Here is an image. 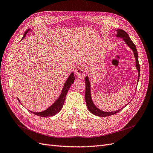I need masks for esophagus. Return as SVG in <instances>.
<instances>
[{
    "label": "esophagus",
    "mask_w": 153,
    "mask_h": 153,
    "mask_svg": "<svg viewBox=\"0 0 153 153\" xmlns=\"http://www.w3.org/2000/svg\"><path fill=\"white\" fill-rule=\"evenodd\" d=\"M75 73L76 76L79 79H84L86 74V67L83 65L78 66L75 69Z\"/></svg>",
    "instance_id": "1"
}]
</instances>
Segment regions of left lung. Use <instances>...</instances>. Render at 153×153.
<instances>
[{"instance_id":"obj_1","label":"left lung","mask_w":153,"mask_h":153,"mask_svg":"<svg viewBox=\"0 0 153 153\" xmlns=\"http://www.w3.org/2000/svg\"><path fill=\"white\" fill-rule=\"evenodd\" d=\"M116 31H117L116 37L122 38L123 41L126 43V44L132 50V52H133L135 60V67H136V69L138 71V79H137V84H138L139 79V76H140V65L139 64L138 53H137L136 47H135V45L132 42L131 38H130L128 34L125 31H123V30H120V29L117 30ZM85 84H86L85 100H86V106L88 107L89 111L94 115H97L98 117H108L110 115H114V114H117V113H118V111H120L121 110H122L124 108V107L128 104V103H127L126 106H124L120 109L114 111H102L100 108H98V107L94 105V103H93L91 93V84H90V81H89V77L88 76L85 78Z\"/></svg>"}]
</instances>
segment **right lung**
<instances>
[{"instance_id":"1","label":"right lung","mask_w":153,"mask_h":153,"mask_svg":"<svg viewBox=\"0 0 153 153\" xmlns=\"http://www.w3.org/2000/svg\"><path fill=\"white\" fill-rule=\"evenodd\" d=\"M30 30V29H28L25 31L24 35H23V37L22 38L21 40L25 38L26 34L29 32ZM74 80H75V77H74V72H71L69 76L68 77V78L67 79V80L63 86V88H62V91L60 94V96L57 98V100H56L52 105L49 106L47 109H46L43 111H40V112H34V111H32L30 110H29V111H30V112L33 113V114H34L35 115H36L39 117H52L53 115H55L56 114H58V113L61 110L62 106H63L67 93L68 91H69L71 86L74 83ZM18 100L19 101V103H21L20 100H19V98H18Z\"/></svg>"}]
</instances>
